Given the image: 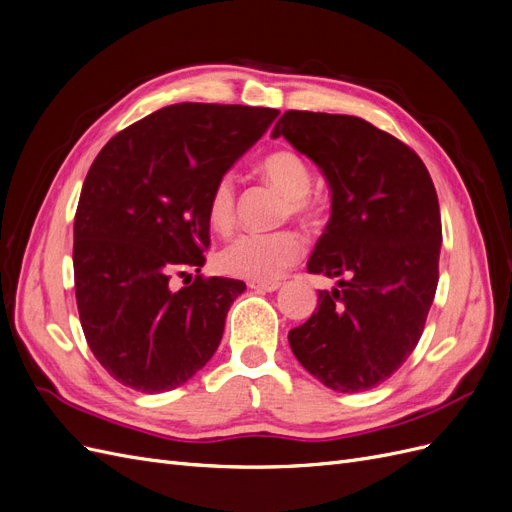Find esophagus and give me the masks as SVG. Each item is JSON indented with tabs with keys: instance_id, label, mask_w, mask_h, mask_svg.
Listing matches in <instances>:
<instances>
[{
	"instance_id": "esophagus-1",
	"label": "esophagus",
	"mask_w": 512,
	"mask_h": 512,
	"mask_svg": "<svg viewBox=\"0 0 512 512\" xmlns=\"http://www.w3.org/2000/svg\"><path fill=\"white\" fill-rule=\"evenodd\" d=\"M247 286L258 290V292H273V290L282 286V282H277V280H273V282H250Z\"/></svg>"
}]
</instances>
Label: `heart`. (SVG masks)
<instances>
[{"label": "heart", "instance_id": "heart-1", "mask_svg": "<svg viewBox=\"0 0 512 512\" xmlns=\"http://www.w3.org/2000/svg\"><path fill=\"white\" fill-rule=\"evenodd\" d=\"M260 173L284 194L282 220L314 222L318 203L312 196L314 173L297 151H273L260 162ZM237 220V183L232 175H222L213 183L207 198V222L213 230L228 232ZM305 243L294 230L241 232L226 241L215 254V265L222 273L245 277L252 282H273L286 269L297 265Z\"/></svg>", "mask_w": 512, "mask_h": 512}]
</instances>
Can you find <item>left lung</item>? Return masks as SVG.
<instances>
[{"label": "left lung", "mask_w": 512, "mask_h": 512, "mask_svg": "<svg viewBox=\"0 0 512 512\" xmlns=\"http://www.w3.org/2000/svg\"><path fill=\"white\" fill-rule=\"evenodd\" d=\"M284 136L327 175L333 213L309 273L342 277L288 333L299 363L339 393L369 391L406 363L438 288L442 220L416 151L352 115L286 111Z\"/></svg>", "instance_id": "1"}]
</instances>
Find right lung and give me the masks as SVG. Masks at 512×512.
<instances>
[{"mask_svg":"<svg viewBox=\"0 0 512 512\" xmlns=\"http://www.w3.org/2000/svg\"><path fill=\"white\" fill-rule=\"evenodd\" d=\"M277 115L164 106L117 132L91 164L74 215L76 307L91 352L123 386L177 389L218 350L245 284L200 275L211 245L207 198Z\"/></svg>","mask_w":512,"mask_h":512,"instance_id":"right-lung-1","label":"right lung"}]
</instances>
